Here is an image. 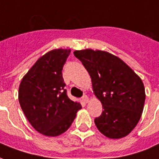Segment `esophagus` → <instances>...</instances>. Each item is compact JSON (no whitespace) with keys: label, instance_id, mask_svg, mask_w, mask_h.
I'll return each instance as SVG.
<instances>
[{"label":"esophagus","instance_id":"esophagus-1","mask_svg":"<svg viewBox=\"0 0 159 159\" xmlns=\"http://www.w3.org/2000/svg\"><path fill=\"white\" fill-rule=\"evenodd\" d=\"M83 101L85 103H88V102H89V97H88L87 95H83Z\"/></svg>","mask_w":159,"mask_h":159}]
</instances>
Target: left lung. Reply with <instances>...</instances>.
<instances>
[{
  "instance_id": "8db88e82",
  "label": "left lung",
  "mask_w": 159,
  "mask_h": 159,
  "mask_svg": "<svg viewBox=\"0 0 159 159\" xmlns=\"http://www.w3.org/2000/svg\"><path fill=\"white\" fill-rule=\"evenodd\" d=\"M92 81L95 95L103 111L95 119L98 130L109 139L126 137L137 126L145 100L144 83L140 77L111 53L100 50L75 51Z\"/></svg>"
}]
</instances>
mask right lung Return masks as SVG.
<instances>
[{
  "mask_svg": "<svg viewBox=\"0 0 159 159\" xmlns=\"http://www.w3.org/2000/svg\"><path fill=\"white\" fill-rule=\"evenodd\" d=\"M70 49H55L39 57L19 87L21 109L34 129L56 137L71 126L82 106L69 98L62 70Z\"/></svg>",
  "mask_w": 159,
  "mask_h": 159,
  "instance_id": "right-lung-1",
  "label": "right lung"
}]
</instances>
